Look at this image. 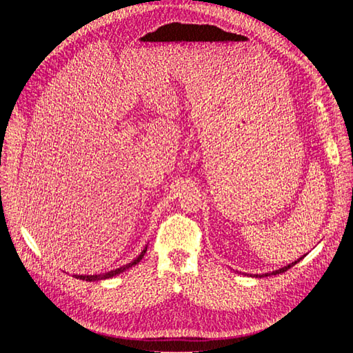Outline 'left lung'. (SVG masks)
<instances>
[{
	"label": "left lung",
	"mask_w": 353,
	"mask_h": 353,
	"mask_svg": "<svg viewBox=\"0 0 353 353\" xmlns=\"http://www.w3.org/2000/svg\"><path fill=\"white\" fill-rule=\"evenodd\" d=\"M302 259V258H301ZM299 259V261H301ZM299 261H296V262H293V263H290V265H287V266H284V268H281V270H279V271H274V272H271V274H265V276H268V275H276V274H283V272H285L287 270H290L292 266H294ZM256 276H259V275H256Z\"/></svg>",
	"instance_id": "obj_1"
}]
</instances>
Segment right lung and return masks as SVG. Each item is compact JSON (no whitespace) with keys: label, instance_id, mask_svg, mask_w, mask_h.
Instances as JSON below:
<instances>
[{"label":"right lung","instance_id":"right-lung-1","mask_svg":"<svg viewBox=\"0 0 353 353\" xmlns=\"http://www.w3.org/2000/svg\"><path fill=\"white\" fill-rule=\"evenodd\" d=\"M145 250H147V249H144V250L141 252V254H140V256H138V258H137V259H135L134 262H131V263H128V265L122 266V268H117V270H114V271H110V272H105V274H101V275H74V279H79V280H83V281H99V280H105V279H112V276H114V275H117V274H121V272H123L125 270H128V268H131V266H134V265H137L138 262H140V261L143 259V256H144Z\"/></svg>","mask_w":353,"mask_h":353}]
</instances>
